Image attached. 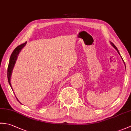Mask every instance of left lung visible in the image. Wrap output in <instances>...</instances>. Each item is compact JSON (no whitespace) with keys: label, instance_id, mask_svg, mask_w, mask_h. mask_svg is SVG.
I'll return each mask as SVG.
<instances>
[{"label":"left lung","instance_id":"left-lung-1","mask_svg":"<svg viewBox=\"0 0 131 131\" xmlns=\"http://www.w3.org/2000/svg\"><path fill=\"white\" fill-rule=\"evenodd\" d=\"M111 45H112V46H113V47L115 48V50H116L117 51V52H118V53H119V54H120V53H119V51H118V49H117V48L116 47V46H115L113 43H112V42H111ZM120 55H121V54H120ZM124 64H125V63H124Z\"/></svg>","mask_w":131,"mask_h":131}]
</instances>
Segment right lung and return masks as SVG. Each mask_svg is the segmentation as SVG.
<instances>
[{
    "label": "right lung",
    "mask_w": 131,
    "mask_h": 131,
    "mask_svg": "<svg viewBox=\"0 0 131 131\" xmlns=\"http://www.w3.org/2000/svg\"><path fill=\"white\" fill-rule=\"evenodd\" d=\"M26 43H27V42H26L25 43H24L23 44H21V45L18 46H17L14 50V51H13V52H12L11 56L10 57L8 67V70H7V77H8V80L9 84L12 90H13V88H12V87L11 83H10V78H11L12 70H13V69L14 66L15 65V63H16V60H17L18 54H19V53L20 52V51H21V50H22V48L24 46H25V45H26ZM17 98L18 101L20 103V102L19 101V100H18L17 98Z\"/></svg>",
    "instance_id": "add662e5"
}]
</instances>
